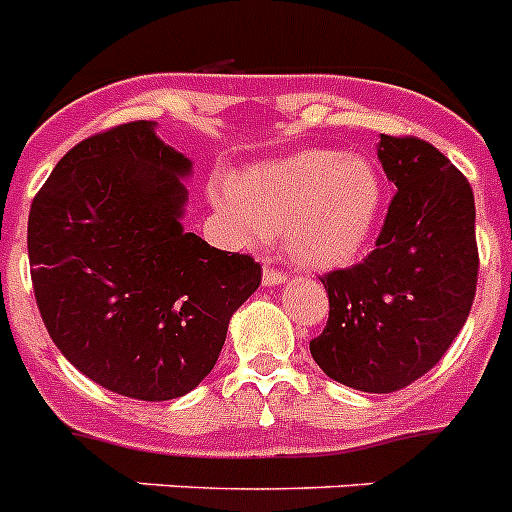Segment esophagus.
<instances>
[{
  "instance_id": "34e87169",
  "label": "esophagus",
  "mask_w": 512,
  "mask_h": 512,
  "mask_svg": "<svg viewBox=\"0 0 512 512\" xmlns=\"http://www.w3.org/2000/svg\"><path fill=\"white\" fill-rule=\"evenodd\" d=\"M264 287H277V284L287 282V274L282 271H274V269H264V277H261Z\"/></svg>"
}]
</instances>
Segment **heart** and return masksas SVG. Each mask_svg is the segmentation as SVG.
<instances>
[{"label":"heart","mask_w":512,"mask_h":512,"mask_svg":"<svg viewBox=\"0 0 512 512\" xmlns=\"http://www.w3.org/2000/svg\"><path fill=\"white\" fill-rule=\"evenodd\" d=\"M212 200L251 246L282 233L287 253L302 266L338 269L372 243L384 182L369 158L307 148L248 166L235 184H217Z\"/></svg>","instance_id":"1"}]
</instances>
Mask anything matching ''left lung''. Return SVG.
<instances>
[{
	"instance_id": "obj_1",
	"label": "left lung",
	"mask_w": 512,
	"mask_h": 512,
	"mask_svg": "<svg viewBox=\"0 0 512 512\" xmlns=\"http://www.w3.org/2000/svg\"><path fill=\"white\" fill-rule=\"evenodd\" d=\"M377 156L397 192L377 248L320 279L330 315L310 354L330 379L387 395L431 372L459 336L479 256L472 187L449 158L410 135H382Z\"/></svg>"
}]
</instances>
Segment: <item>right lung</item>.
I'll use <instances>...</instances> for the list:
<instances>
[{"label":"right lung","mask_w":512,"mask_h":512,"mask_svg":"<svg viewBox=\"0 0 512 512\" xmlns=\"http://www.w3.org/2000/svg\"><path fill=\"white\" fill-rule=\"evenodd\" d=\"M192 161L156 122L71 148L35 194L27 253L43 323L104 390L161 402L192 392L223 351L261 266L182 225Z\"/></svg>","instance_id":"obj_1"}]
</instances>
